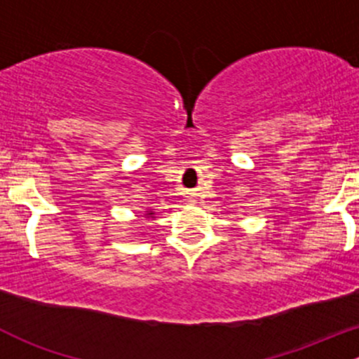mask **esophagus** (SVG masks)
Masks as SVG:
<instances>
[{"label": "esophagus", "instance_id": "esophagus-1", "mask_svg": "<svg viewBox=\"0 0 359 359\" xmlns=\"http://www.w3.org/2000/svg\"><path fill=\"white\" fill-rule=\"evenodd\" d=\"M191 201H193V203H196V198H194V196H193V198H191Z\"/></svg>", "mask_w": 359, "mask_h": 359}]
</instances>
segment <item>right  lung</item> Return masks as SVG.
<instances>
[{
  "mask_svg": "<svg viewBox=\"0 0 359 359\" xmlns=\"http://www.w3.org/2000/svg\"><path fill=\"white\" fill-rule=\"evenodd\" d=\"M147 215H151V217H153V212H149V213H147Z\"/></svg>",
  "mask_w": 359,
  "mask_h": 359,
  "instance_id": "1",
  "label": "right lung"
}]
</instances>
